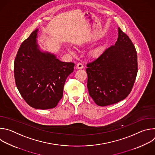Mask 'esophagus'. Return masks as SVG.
Masks as SVG:
<instances>
[{
    "label": "esophagus",
    "instance_id": "obj_1",
    "mask_svg": "<svg viewBox=\"0 0 155 155\" xmlns=\"http://www.w3.org/2000/svg\"><path fill=\"white\" fill-rule=\"evenodd\" d=\"M83 68V65L81 63H78L77 64V69H82Z\"/></svg>",
    "mask_w": 155,
    "mask_h": 155
}]
</instances>
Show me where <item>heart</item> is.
<instances>
[{"label":"heart","instance_id":"1","mask_svg":"<svg viewBox=\"0 0 155 155\" xmlns=\"http://www.w3.org/2000/svg\"><path fill=\"white\" fill-rule=\"evenodd\" d=\"M68 51L71 53H74V51L70 48H68ZM102 51V47H97L96 48L93 49L91 51V54L92 56H97L98 54H99Z\"/></svg>","mask_w":155,"mask_h":155}]
</instances>
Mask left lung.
<instances>
[{"label":"left lung","mask_w":155,"mask_h":155,"mask_svg":"<svg viewBox=\"0 0 155 155\" xmlns=\"http://www.w3.org/2000/svg\"><path fill=\"white\" fill-rule=\"evenodd\" d=\"M115 45L107 48L87 64V87L99 106L116 104L130 93L137 74V52L129 37L119 28Z\"/></svg>","instance_id":"left-lung-1"}]
</instances>
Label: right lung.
I'll use <instances>...</instances> for the list:
<instances>
[{"label":"right lung","instance_id":"obj_1","mask_svg":"<svg viewBox=\"0 0 155 155\" xmlns=\"http://www.w3.org/2000/svg\"><path fill=\"white\" fill-rule=\"evenodd\" d=\"M38 29L34 31L18 51L14 64L16 85L31 107L46 110L54 108L62 99L68 77L74 63L59 61L54 54L40 49Z\"/></svg>","mask_w":155,"mask_h":155}]
</instances>
